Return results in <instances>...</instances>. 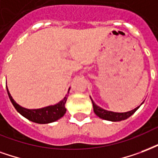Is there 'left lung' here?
Here are the masks:
<instances>
[{
    "mask_svg": "<svg viewBox=\"0 0 158 158\" xmlns=\"http://www.w3.org/2000/svg\"><path fill=\"white\" fill-rule=\"evenodd\" d=\"M91 100H92V103H93V111L96 114V115L98 116L99 118L106 119V120H109V121L116 122L125 120V119L128 118L129 117H131V116L139 108H140V106H139V107L135 108V109H133V110H131V111H129V112L114 113L111 112V111H108V110H105V109L100 108L99 106H98L97 104L94 103V102H93L92 98H91Z\"/></svg>",
    "mask_w": 158,
    "mask_h": 158,
    "instance_id": "1",
    "label": "left lung"
}]
</instances>
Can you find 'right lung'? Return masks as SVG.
<instances>
[{"mask_svg": "<svg viewBox=\"0 0 158 158\" xmlns=\"http://www.w3.org/2000/svg\"><path fill=\"white\" fill-rule=\"evenodd\" d=\"M6 90H7L8 96L9 98L11 100V103L13 104L15 109H17L18 113H20L21 114L24 116L25 118L29 119L30 121H33L34 123H38V124H49V123H52L56 120H58L59 118L64 116V114L66 112V109H65V103L67 100L68 94L64 98V99L61 100L60 103L57 104L52 106H48L45 108L39 109H27L25 108L21 107L18 105V103L15 102L11 94L9 93V91L6 87ZM69 93V92H68Z\"/></svg>", "mask_w": 158, "mask_h": 158, "instance_id": "add662e5", "label": "right lung"}]
</instances>
